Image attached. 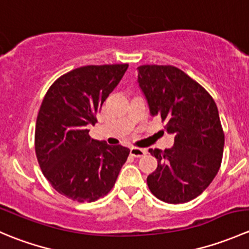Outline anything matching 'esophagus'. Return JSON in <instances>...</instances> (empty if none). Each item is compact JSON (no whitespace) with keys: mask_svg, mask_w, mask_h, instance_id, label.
<instances>
[{"mask_svg":"<svg viewBox=\"0 0 249 249\" xmlns=\"http://www.w3.org/2000/svg\"><path fill=\"white\" fill-rule=\"evenodd\" d=\"M130 154L135 158H141V157H143V155L147 154V150L143 149V148L132 147L131 149H130Z\"/></svg>","mask_w":249,"mask_h":249,"instance_id":"obj_1","label":"esophagus"}]
</instances>
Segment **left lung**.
Returning a JSON list of instances; mask_svg holds the SVG:
<instances>
[{
	"label": "left lung",
	"instance_id": "8db88e82",
	"mask_svg": "<svg viewBox=\"0 0 249 249\" xmlns=\"http://www.w3.org/2000/svg\"><path fill=\"white\" fill-rule=\"evenodd\" d=\"M139 85L153 117L166 122L175 144L164 152L149 149L158 167L148 176L154 196L184 203L199 196L219 171L224 132L217 105L205 89L171 65H142Z\"/></svg>",
	"mask_w": 249,
	"mask_h": 249
}]
</instances>
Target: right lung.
I'll return each mask as SVG.
<instances>
[{
	"label": "right lung",
	"mask_w": 249,
	"mask_h": 249,
	"mask_svg": "<svg viewBox=\"0 0 249 249\" xmlns=\"http://www.w3.org/2000/svg\"><path fill=\"white\" fill-rule=\"evenodd\" d=\"M129 65H89L57 78L37 115L35 149L52 187L78 202H94L110 192L130 149L89 136L96 113Z\"/></svg>",
	"instance_id": "1"
}]
</instances>
